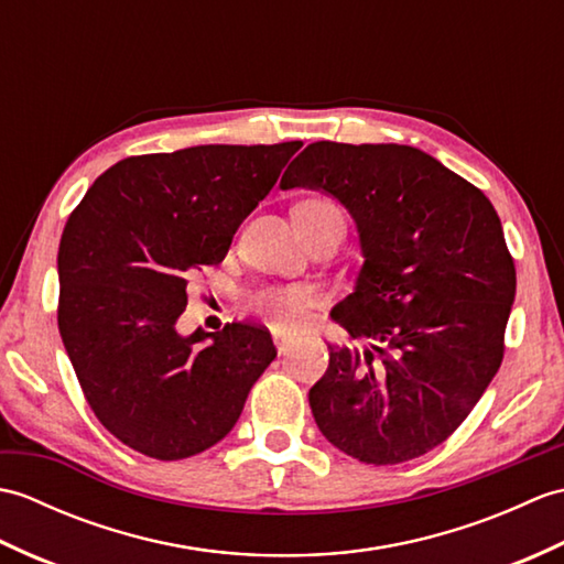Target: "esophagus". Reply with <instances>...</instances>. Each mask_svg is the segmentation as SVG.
<instances>
[{
    "label": "esophagus",
    "instance_id": "34e87169",
    "mask_svg": "<svg viewBox=\"0 0 564 564\" xmlns=\"http://www.w3.org/2000/svg\"><path fill=\"white\" fill-rule=\"evenodd\" d=\"M273 344H275V349H279L281 356L291 349V339L285 337V334H281V332L273 334Z\"/></svg>",
    "mask_w": 564,
    "mask_h": 564
}]
</instances>
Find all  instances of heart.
I'll return each mask as SVG.
<instances>
[{
    "label": "heart",
    "mask_w": 564,
    "mask_h": 564,
    "mask_svg": "<svg viewBox=\"0 0 564 564\" xmlns=\"http://www.w3.org/2000/svg\"><path fill=\"white\" fill-rule=\"evenodd\" d=\"M293 213L295 223L305 237L327 220L344 218L341 210L327 198H307L303 203H297ZM254 305L275 327L297 329L305 325L310 310L315 305V297L305 285H275V289H263L257 295Z\"/></svg>",
    "instance_id": "heart-1"
}]
</instances>
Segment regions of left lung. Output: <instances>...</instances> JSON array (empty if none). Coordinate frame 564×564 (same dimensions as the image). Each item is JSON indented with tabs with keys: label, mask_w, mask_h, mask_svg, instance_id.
<instances>
[{
	"label": "left lung",
	"mask_w": 564,
	"mask_h": 564,
	"mask_svg": "<svg viewBox=\"0 0 564 564\" xmlns=\"http://www.w3.org/2000/svg\"><path fill=\"white\" fill-rule=\"evenodd\" d=\"M339 198L358 225L364 269L332 319L358 346H329L310 406L351 458L398 465L441 446L505 358L517 267L492 203L410 145L313 142L281 188Z\"/></svg>",
	"instance_id": "8db88e82"
}]
</instances>
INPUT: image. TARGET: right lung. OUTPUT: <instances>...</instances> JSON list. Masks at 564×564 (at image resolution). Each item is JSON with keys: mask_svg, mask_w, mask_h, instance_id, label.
<instances>
[{"mask_svg": "<svg viewBox=\"0 0 564 564\" xmlns=\"http://www.w3.org/2000/svg\"><path fill=\"white\" fill-rule=\"evenodd\" d=\"M301 140L138 154L69 213L57 251V327L91 412L142 455L182 460L237 424L275 358L269 329L176 332L188 279L215 267ZM212 337L208 345L202 339Z\"/></svg>", "mask_w": 564, "mask_h": 564, "instance_id": "add662e5", "label": "right lung"}]
</instances>
